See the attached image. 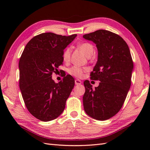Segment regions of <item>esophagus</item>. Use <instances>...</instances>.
Masks as SVG:
<instances>
[{"label": "esophagus", "instance_id": "obj_1", "mask_svg": "<svg viewBox=\"0 0 150 150\" xmlns=\"http://www.w3.org/2000/svg\"><path fill=\"white\" fill-rule=\"evenodd\" d=\"M75 84L76 85H80V84H81V81L79 79H76L75 80Z\"/></svg>", "mask_w": 150, "mask_h": 150}]
</instances>
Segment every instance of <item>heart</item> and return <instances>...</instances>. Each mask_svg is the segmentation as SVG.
Here are the masks:
<instances>
[{"instance_id":"1","label":"heart","mask_w":150,"mask_h":150,"mask_svg":"<svg viewBox=\"0 0 150 150\" xmlns=\"http://www.w3.org/2000/svg\"><path fill=\"white\" fill-rule=\"evenodd\" d=\"M78 49L82 52L87 57H90L94 52V47L91 44L88 42L81 43L78 45ZM71 49L70 47L66 48L62 54L63 61L66 62H69L71 59ZM88 68H81L78 66H73L69 69V73L78 78H81L83 76L84 72L87 71Z\"/></svg>"}]
</instances>
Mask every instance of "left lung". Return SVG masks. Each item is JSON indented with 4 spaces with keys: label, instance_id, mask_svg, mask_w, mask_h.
I'll list each match as a JSON object with an SVG mask.
<instances>
[{
    "label": "left lung",
    "instance_id": "obj_1",
    "mask_svg": "<svg viewBox=\"0 0 150 150\" xmlns=\"http://www.w3.org/2000/svg\"><path fill=\"white\" fill-rule=\"evenodd\" d=\"M83 38L98 49V61L90 76L100 81L95 89L89 81L84 82V109L92 118L104 121L116 115L123 105L131 86L132 57L124 39L110 31L100 29Z\"/></svg>",
    "mask_w": 150,
    "mask_h": 150
}]
</instances>
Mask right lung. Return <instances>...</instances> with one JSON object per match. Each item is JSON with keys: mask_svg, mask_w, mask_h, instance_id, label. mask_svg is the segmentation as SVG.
I'll list each match as a JSON object with an SVG mask.
<instances>
[{"mask_svg": "<svg viewBox=\"0 0 150 150\" xmlns=\"http://www.w3.org/2000/svg\"><path fill=\"white\" fill-rule=\"evenodd\" d=\"M76 36L42 33L27 44L22 54L19 63L21 94L28 111L40 121H49L60 116L74 88L71 75L56 83L52 74L62 64L64 49Z\"/></svg>", "mask_w": 150, "mask_h": 150, "instance_id": "right-lung-1", "label": "right lung"}]
</instances>
